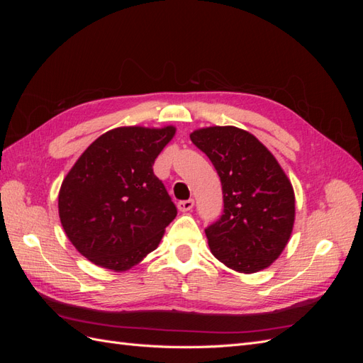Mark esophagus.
<instances>
[{
    "instance_id": "obj_1",
    "label": "esophagus",
    "mask_w": 363,
    "mask_h": 363,
    "mask_svg": "<svg viewBox=\"0 0 363 363\" xmlns=\"http://www.w3.org/2000/svg\"><path fill=\"white\" fill-rule=\"evenodd\" d=\"M194 204H195L194 200L180 201V203H179V211H180V212H189V211H192V208H194Z\"/></svg>"
}]
</instances>
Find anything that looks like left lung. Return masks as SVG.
I'll use <instances>...</instances> for the list:
<instances>
[{
	"label": "left lung",
	"mask_w": 363,
	"mask_h": 363,
	"mask_svg": "<svg viewBox=\"0 0 363 363\" xmlns=\"http://www.w3.org/2000/svg\"><path fill=\"white\" fill-rule=\"evenodd\" d=\"M221 179L224 212L206 228L212 255L238 272L268 268L289 242L295 221L292 184L277 159L233 125L191 133Z\"/></svg>",
	"instance_id": "obj_1"
}]
</instances>
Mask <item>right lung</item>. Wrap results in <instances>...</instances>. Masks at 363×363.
Instances as JSON below:
<instances>
[{"instance_id":"1","label":"right lung","mask_w":363,"mask_h":363,"mask_svg":"<svg viewBox=\"0 0 363 363\" xmlns=\"http://www.w3.org/2000/svg\"><path fill=\"white\" fill-rule=\"evenodd\" d=\"M175 127H118L84 150L59 192L72 245L95 265L125 271L156 250L177 208L152 164Z\"/></svg>"}]
</instances>
